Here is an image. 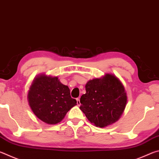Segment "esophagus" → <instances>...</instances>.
I'll use <instances>...</instances> for the list:
<instances>
[{"instance_id": "1", "label": "esophagus", "mask_w": 159, "mask_h": 159, "mask_svg": "<svg viewBox=\"0 0 159 159\" xmlns=\"http://www.w3.org/2000/svg\"><path fill=\"white\" fill-rule=\"evenodd\" d=\"M76 102H77V105L78 106H80V99L79 98H77L76 99Z\"/></svg>"}]
</instances>
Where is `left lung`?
Segmentation results:
<instances>
[{"label":"left lung","instance_id":"8db88e82","mask_svg":"<svg viewBox=\"0 0 159 159\" xmlns=\"http://www.w3.org/2000/svg\"><path fill=\"white\" fill-rule=\"evenodd\" d=\"M80 97V109L90 121L104 128L118 120L124 111L127 96L122 83L111 74L89 80Z\"/></svg>","mask_w":159,"mask_h":159}]
</instances>
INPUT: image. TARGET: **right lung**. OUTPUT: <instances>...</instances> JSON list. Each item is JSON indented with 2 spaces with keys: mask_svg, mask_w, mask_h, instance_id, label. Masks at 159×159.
Wrapping results in <instances>:
<instances>
[{
  "mask_svg": "<svg viewBox=\"0 0 159 159\" xmlns=\"http://www.w3.org/2000/svg\"><path fill=\"white\" fill-rule=\"evenodd\" d=\"M28 100L34 114L48 124L60 122L77 103L70 95L68 86L63 85L57 77L45 75L36 78L32 83Z\"/></svg>",
  "mask_w": 159,
  "mask_h": 159,
  "instance_id": "right-lung-1",
  "label": "right lung"
}]
</instances>
